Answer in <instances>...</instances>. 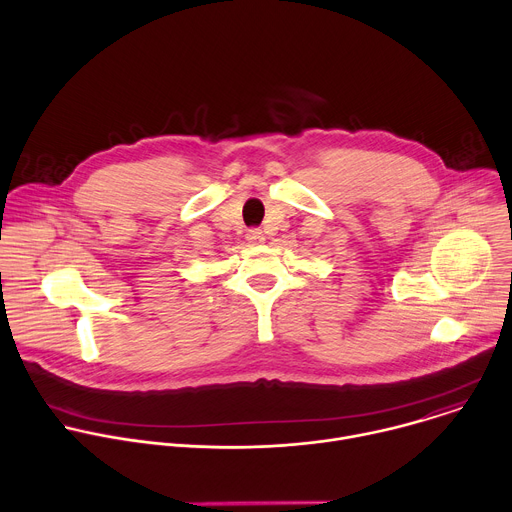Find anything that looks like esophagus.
Listing matches in <instances>:
<instances>
[{"instance_id":"obj_1","label":"esophagus","mask_w":512,"mask_h":512,"mask_svg":"<svg viewBox=\"0 0 512 512\" xmlns=\"http://www.w3.org/2000/svg\"><path fill=\"white\" fill-rule=\"evenodd\" d=\"M247 241L251 245H259V243L265 241V237H263V233L259 229H251V231H247Z\"/></svg>"}]
</instances>
